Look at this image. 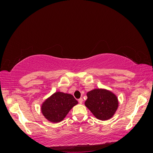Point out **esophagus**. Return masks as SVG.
Segmentation results:
<instances>
[{"mask_svg":"<svg viewBox=\"0 0 153 153\" xmlns=\"http://www.w3.org/2000/svg\"><path fill=\"white\" fill-rule=\"evenodd\" d=\"M78 103H79L80 104H82V103H83V99L82 98H80L79 100H78Z\"/></svg>","mask_w":153,"mask_h":153,"instance_id":"34e87169","label":"esophagus"}]
</instances>
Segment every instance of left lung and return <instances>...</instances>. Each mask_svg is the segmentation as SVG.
<instances>
[{
  "label": "left lung",
  "instance_id": "obj_1",
  "mask_svg": "<svg viewBox=\"0 0 153 153\" xmlns=\"http://www.w3.org/2000/svg\"><path fill=\"white\" fill-rule=\"evenodd\" d=\"M85 105L94 116L101 121L112 118L119 106L117 96L105 89H94L87 93Z\"/></svg>",
  "mask_w": 153,
  "mask_h": 153
}]
</instances>
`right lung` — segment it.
<instances>
[{
	"label": "right lung",
	"mask_w": 153,
	"mask_h": 153,
	"mask_svg": "<svg viewBox=\"0 0 153 153\" xmlns=\"http://www.w3.org/2000/svg\"><path fill=\"white\" fill-rule=\"evenodd\" d=\"M78 101L73 96L57 91L46 99L41 106L43 116L53 123L62 121Z\"/></svg>",
	"instance_id": "add662e5"
}]
</instances>
